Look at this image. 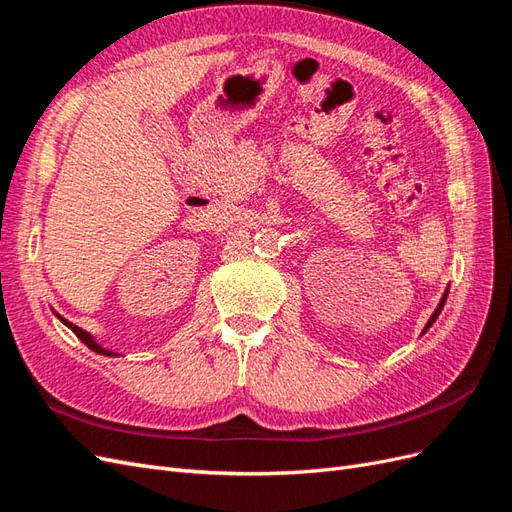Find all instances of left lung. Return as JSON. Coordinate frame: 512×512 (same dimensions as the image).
I'll list each match as a JSON object with an SVG mask.
<instances>
[{
  "label": "left lung",
  "instance_id": "1",
  "mask_svg": "<svg viewBox=\"0 0 512 512\" xmlns=\"http://www.w3.org/2000/svg\"><path fill=\"white\" fill-rule=\"evenodd\" d=\"M446 294H448V292H444V297H442V301H440V305H438V307H436V312H433V316H431V318H429V322H427V327H425V331H427V329H429V327H431V324H433V320H436V318H438V314H440V312H442V307H444V301H446Z\"/></svg>",
  "mask_w": 512,
  "mask_h": 512
}]
</instances>
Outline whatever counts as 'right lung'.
Wrapping results in <instances>:
<instances>
[{"label":"right lung","instance_id":"1","mask_svg":"<svg viewBox=\"0 0 512 512\" xmlns=\"http://www.w3.org/2000/svg\"><path fill=\"white\" fill-rule=\"evenodd\" d=\"M61 322L64 324H68V327L72 329V333L81 339V342L87 346V348H91L94 352H98V354H106V356H113L115 352H111V350H106V348H102V346H98L96 342H94V337H91L89 333H85L81 327H76V324H72V322H68L66 318H61Z\"/></svg>","mask_w":512,"mask_h":512}]
</instances>
